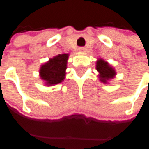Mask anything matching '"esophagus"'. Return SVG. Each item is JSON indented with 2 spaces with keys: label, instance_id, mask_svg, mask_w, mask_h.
Masks as SVG:
<instances>
[{
  "label": "esophagus",
  "instance_id": "esophagus-1",
  "mask_svg": "<svg viewBox=\"0 0 149 149\" xmlns=\"http://www.w3.org/2000/svg\"><path fill=\"white\" fill-rule=\"evenodd\" d=\"M86 50H87V48H86V47H79V52H86Z\"/></svg>",
  "mask_w": 149,
  "mask_h": 149
}]
</instances>
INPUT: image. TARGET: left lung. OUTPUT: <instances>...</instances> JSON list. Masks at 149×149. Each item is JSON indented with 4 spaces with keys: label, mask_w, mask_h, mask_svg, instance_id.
Here are the masks:
<instances>
[{
    "label": "left lung",
    "mask_w": 149,
    "mask_h": 149,
    "mask_svg": "<svg viewBox=\"0 0 149 149\" xmlns=\"http://www.w3.org/2000/svg\"><path fill=\"white\" fill-rule=\"evenodd\" d=\"M96 70L99 72V79L103 83H107L108 80L113 79L116 75L114 69L103 59L96 61Z\"/></svg>",
    "instance_id": "1"
}]
</instances>
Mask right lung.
I'll return each instance as SVG.
<instances>
[{"label":"right lung","instance_id":"obj_1","mask_svg":"<svg viewBox=\"0 0 149 149\" xmlns=\"http://www.w3.org/2000/svg\"><path fill=\"white\" fill-rule=\"evenodd\" d=\"M69 54H63L54 56L40 68L39 73L45 84L47 86H54L63 81L66 75L67 61Z\"/></svg>","mask_w":149,"mask_h":149}]
</instances>
